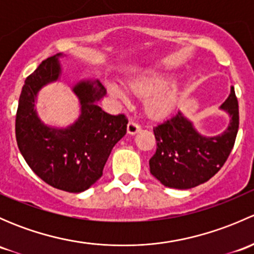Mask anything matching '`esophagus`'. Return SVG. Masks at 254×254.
I'll return each instance as SVG.
<instances>
[{
  "label": "esophagus",
  "mask_w": 254,
  "mask_h": 254,
  "mask_svg": "<svg viewBox=\"0 0 254 254\" xmlns=\"http://www.w3.org/2000/svg\"><path fill=\"white\" fill-rule=\"evenodd\" d=\"M140 130H141V127H140V125L137 124V123L130 122L129 124H127V134L135 135V134H137V132H139Z\"/></svg>",
  "instance_id": "obj_1"
}]
</instances>
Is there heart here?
Instances as JSON below:
<instances>
[{
    "instance_id": "1",
    "label": "heart",
    "mask_w": 254,
    "mask_h": 254,
    "mask_svg": "<svg viewBox=\"0 0 254 254\" xmlns=\"http://www.w3.org/2000/svg\"><path fill=\"white\" fill-rule=\"evenodd\" d=\"M171 76L165 72L147 70L127 82L129 92L143 98L146 114L155 119L165 118L176 109L182 96V87L178 82H170ZM112 96L127 101V94L117 84H108Z\"/></svg>"
}]
</instances>
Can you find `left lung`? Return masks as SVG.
<instances>
[{
    "mask_svg": "<svg viewBox=\"0 0 254 254\" xmlns=\"http://www.w3.org/2000/svg\"><path fill=\"white\" fill-rule=\"evenodd\" d=\"M230 117L229 127L215 136L201 135L181 111L153 127L157 148L150 158V172L168 188L189 189L205 183L226 162L238 131V102L235 88L220 106Z\"/></svg>",
    "mask_w": 254,
    "mask_h": 254,
    "instance_id": "8db88e82",
    "label": "left lung"
}]
</instances>
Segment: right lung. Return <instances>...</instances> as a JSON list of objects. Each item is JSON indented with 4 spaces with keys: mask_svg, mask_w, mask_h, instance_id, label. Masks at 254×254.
Wrapping results in <instances>:
<instances>
[{
    "mask_svg": "<svg viewBox=\"0 0 254 254\" xmlns=\"http://www.w3.org/2000/svg\"><path fill=\"white\" fill-rule=\"evenodd\" d=\"M48 58L28 76L22 88L16 117V139L33 172L54 188L81 193L96 183L115 143L127 134L125 115L102 111L98 102L106 88L98 79H82L72 87L81 114L66 127H49L38 117L35 101L40 89L60 78L59 59Z\"/></svg>",
    "mask_w": 254,
    "mask_h": 254,
    "instance_id": "add662e5",
    "label": "right lung"
}]
</instances>
